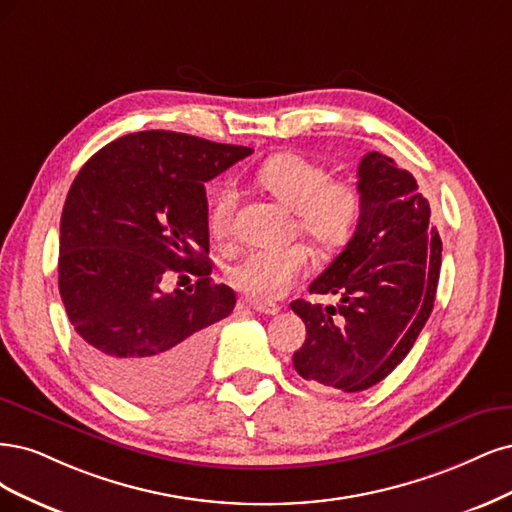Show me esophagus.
Instances as JSON below:
<instances>
[{
    "instance_id": "esophagus-1",
    "label": "esophagus",
    "mask_w": 512,
    "mask_h": 512,
    "mask_svg": "<svg viewBox=\"0 0 512 512\" xmlns=\"http://www.w3.org/2000/svg\"><path fill=\"white\" fill-rule=\"evenodd\" d=\"M249 306L257 312H263V315H276V312L280 310V306L274 302H259V300H251Z\"/></svg>"
}]
</instances>
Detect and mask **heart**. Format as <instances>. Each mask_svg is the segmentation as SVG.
Listing matches in <instances>:
<instances>
[{
	"label": "heart",
	"mask_w": 512,
	"mask_h": 512,
	"mask_svg": "<svg viewBox=\"0 0 512 512\" xmlns=\"http://www.w3.org/2000/svg\"><path fill=\"white\" fill-rule=\"evenodd\" d=\"M257 180L295 212V232L315 249L329 253L349 242L361 214V193L351 180L332 178L317 159L302 153H276L261 163ZM236 193L217 195L210 214V232L217 240L234 234ZM310 268L306 246L257 249L234 261L227 280L234 289L259 302H272L298 283Z\"/></svg>",
	"instance_id": "b5f03b06"
}]
</instances>
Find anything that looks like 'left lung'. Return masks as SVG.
Returning a JSON list of instances; mask_svg holds the SVG:
<instances>
[{
	"mask_svg": "<svg viewBox=\"0 0 512 512\" xmlns=\"http://www.w3.org/2000/svg\"><path fill=\"white\" fill-rule=\"evenodd\" d=\"M361 214L355 234L310 293L340 295L338 306L291 302L306 323L293 368L312 387L357 393L381 383L430 319L442 240L417 180L383 153L359 163Z\"/></svg>",
	"mask_w": 512,
	"mask_h": 512,
	"instance_id": "1",
	"label": "left lung"
}]
</instances>
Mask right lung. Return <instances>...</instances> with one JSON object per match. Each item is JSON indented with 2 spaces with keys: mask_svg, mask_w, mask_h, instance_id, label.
Masks as SVG:
<instances>
[{
  "mask_svg": "<svg viewBox=\"0 0 512 512\" xmlns=\"http://www.w3.org/2000/svg\"><path fill=\"white\" fill-rule=\"evenodd\" d=\"M251 153L151 129L106 144L74 178L59 293L82 357L123 398L168 404L202 381L212 325L236 306V293L208 276L204 185ZM170 275H193L196 291L163 294Z\"/></svg>",
  "mask_w": 512,
  "mask_h": 512,
  "instance_id": "right-lung-1",
  "label": "right lung"
}]
</instances>
